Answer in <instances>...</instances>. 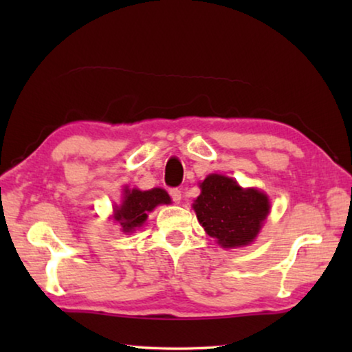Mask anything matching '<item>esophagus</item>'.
Returning <instances> with one entry per match:
<instances>
[{"mask_svg":"<svg viewBox=\"0 0 352 352\" xmlns=\"http://www.w3.org/2000/svg\"><path fill=\"white\" fill-rule=\"evenodd\" d=\"M169 194H170V197H172V200L175 201V204H178V201L182 200V189L172 188V189H169Z\"/></svg>","mask_w":352,"mask_h":352,"instance_id":"esophagus-1","label":"esophagus"}]
</instances>
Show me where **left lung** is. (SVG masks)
<instances>
[{
    "mask_svg": "<svg viewBox=\"0 0 352 352\" xmlns=\"http://www.w3.org/2000/svg\"><path fill=\"white\" fill-rule=\"evenodd\" d=\"M200 188L194 211L206 233L225 248L253 242L270 210L267 195L217 174L208 175Z\"/></svg>",
    "mask_w": 352,
    "mask_h": 352,
    "instance_id": "1",
    "label": "left lung"
}]
</instances>
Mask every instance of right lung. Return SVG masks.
Here are the masks:
<instances>
[{"mask_svg":"<svg viewBox=\"0 0 352 352\" xmlns=\"http://www.w3.org/2000/svg\"><path fill=\"white\" fill-rule=\"evenodd\" d=\"M122 205L116 208L115 220L122 226L124 231H133L136 226H141L147 219V212L152 211L157 205L170 204V199L164 189L155 188L151 190L132 189L124 190Z\"/></svg>","mask_w":352,"mask_h":352,"instance_id":"obj_1","label":"right lung"}]
</instances>
